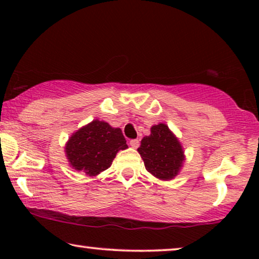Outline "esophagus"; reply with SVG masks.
I'll list each match as a JSON object with an SVG mask.
<instances>
[{
    "label": "esophagus",
    "instance_id": "34e87169",
    "mask_svg": "<svg viewBox=\"0 0 259 259\" xmlns=\"http://www.w3.org/2000/svg\"><path fill=\"white\" fill-rule=\"evenodd\" d=\"M130 145L133 148H138V147H139V145H140V141L138 140V139H132V140L130 141Z\"/></svg>",
    "mask_w": 259,
    "mask_h": 259
}]
</instances>
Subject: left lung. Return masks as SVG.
<instances>
[{
    "label": "left lung",
    "instance_id": "8db88e82",
    "mask_svg": "<svg viewBox=\"0 0 259 259\" xmlns=\"http://www.w3.org/2000/svg\"><path fill=\"white\" fill-rule=\"evenodd\" d=\"M138 152L147 171L161 180L175 178L185 160L182 144L165 123L152 126L151 134L143 138Z\"/></svg>",
    "mask_w": 259,
    "mask_h": 259
}]
</instances>
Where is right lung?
<instances>
[{"label": "right lung", "instance_id": "obj_1", "mask_svg": "<svg viewBox=\"0 0 259 259\" xmlns=\"http://www.w3.org/2000/svg\"><path fill=\"white\" fill-rule=\"evenodd\" d=\"M127 147L121 130L97 119L77 130L65 148L73 168L94 177L107 169L116 153Z\"/></svg>", "mask_w": 259, "mask_h": 259}]
</instances>
